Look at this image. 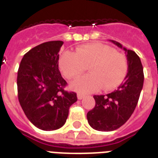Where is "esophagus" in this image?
I'll use <instances>...</instances> for the list:
<instances>
[{"label":"esophagus","instance_id":"esophagus-1","mask_svg":"<svg viewBox=\"0 0 158 158\" xmlns=\"http://www.w3.org/2000/svg\"><path fill=\"white\" fill-rule=\"evenodd\" d=\"M77 98H78L79 100H81V99H83L84 98V95L82 94H77Z\"/></svg>","mask_w":158,"mask_h":158}]
</instances>
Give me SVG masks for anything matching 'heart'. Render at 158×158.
<instances>
[{
  "mask_svg": "<svg viewBox=\"0 0 158 158\" xmlns=\"http://www.w3.org/2000/svg\"><path fill=\"white\" fill-rule=\"evenodd\" d=\"M60 69L68 79L80 76L89 67V74L74 80L70 87L82 94L96 93L102 88L110 91L120 86L128 71L125 55L102 43L80 46L75 52H64L59 60Z\"/></svg>",
  "mask_w": 158,
  "mask_h": 158,
  "instance_id": "1",
  "label": "heart"
}]
</instances>
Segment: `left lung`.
<instances>
[{
	"label": "left lung",
	"mask_w": 158,
	"mask_h": 158,
	"mask_svg": "<svg viewBox=\"0 0 158 158\" xmlns=\"http://www.w3.org/2000/svg\"><path fill=\"white\" fill-rule=\"evenodd\" d=\"M126 53L128 73L125 81L115 91L106 95H94L96 104L87 114L88 122L98 131L117 130L127 121L134 112L143 85L142 63L134 51L123 48L118 42L110 40Z\"/></svg>",
	"instance_id": "left-lung-1"
}]
</instances>
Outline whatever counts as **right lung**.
I'll list each match as a JSON object with an SVG mask.
<instances>
[{
	"label": "right lung",
	"instance_id": "obj_1",
	"mask_svg": "<svg viewBox=\"0 0 158 158\" xmlns=\"http://www.w3.org/2000/svg\"><path fill=\"white\" fill-rule=\"evenodd\" d=\"M62 41H51L32 48L23 56L17 76L18 98L29 121L43 130L64 125L69 106L77 101L74 92L64 90L66 81L58 67Z\"/></svg>",
	"mask_w": 158,
	"mask_h": 158
}]
</instances>
